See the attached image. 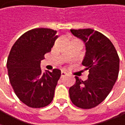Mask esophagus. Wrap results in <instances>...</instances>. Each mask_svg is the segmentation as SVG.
Here are the masks:
<instances>
[{
	"instance_id": "esophagus-1",
	"label": "esophagus",
	"mask_w": 125,
	"mask_h": 125,
	"mask_svg": "<svg viewBox=\"0 0 125 125\" xmlns=\"http://www.w3.org/2000/svg\"><path fill=\"white\" fill-rule=\"evenodd\" d=\"M67 75V73H65V72H64V71H62L61 72V77H64V76H66Z\"/></svg>"
}]
</instances>
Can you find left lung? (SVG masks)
<instances>
[{"label": "left lung", "instance_id": "1", "mask_svg": "<svg viewBox=\"0 0 125 125\" xmlns=\"http://www.w3.org/2000/svg\"><path fill=\"white\" fill-rule=\"evenodd\" d=\"M85 43L86 54L82 65L89 70L82 81L75 76V83L69 90L71 102L82 109H91L102 103L110 93L119 71V57L112 42L92 29L70 30Z\"/></svg>", "mask_w": 125, "mask_h": 125}]
</instances>
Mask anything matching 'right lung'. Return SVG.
Segmentation results:
<instances>
[{
  "label": "right lung",
  "mask_w": 125,
  "mask_h": 125,
  "mask_svg": "<svg viewBox=\"0 0 125 125\" xmlns=\"http://www.w3.org/2000/svg\"><path fill=\"white\" fill-rule=\"evenodd\" d=\"M58 37L57 31L52 29L29 30L16 41L8 56L10 84L18 99L30 107H46L53 99L61 70L43 73L41 61L51 51Z\"/></svg>",
  "instance_id": "add662e5"
}]
</instances>
